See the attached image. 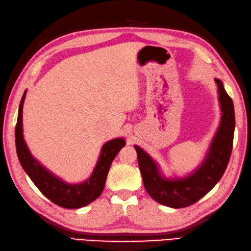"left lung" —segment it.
Returning a JSON list of instances; mask_svg holds the SVG:
<instances>
[{
    "instance_id": "8db88e82",
    "label": "left lung",
    "mask_w": 251,
    "mask_h": 251,
    "mask_svg": "<svg viewBox=\"0 0 251 251\" xmlns=\"http://www.w3.org/2000/svg\"><path fill=\"white\" fill-rule=\"evenodd\" d=\"M221 109L220 125L200 165L184 176L166 177L158 163L140 146L134 145L145 190L160 204L174 209L186 207L210 192L223 176L233 149L235 111L223 82L214 78Z\"/></svg>"
}]
</instances>
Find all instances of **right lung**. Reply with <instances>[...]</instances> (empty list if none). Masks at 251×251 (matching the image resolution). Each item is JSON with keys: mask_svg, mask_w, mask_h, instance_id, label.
Returning a JSON list of instances; mask_svg holds the SVG:
<instances>
[{"mask_svg": "<svg viewBox=\"0 0 251 251\" xmlns=\"http://www.w3.org/2000/svg\"><path fill=\"white\" fill-rule=\"evenodd\" d=\"M25 91L18 108V117L15 129L16 152L22 167L29 176L31 181L39 189L42 195L54 204L65 209H79L88 205L101 195L105 187L108 172L116 155L126 145L124 138H116L106 142L101 146L100 154L94 167L93 173L86 180L78 183L64 181L45 167L35 158L24 140L23 134V107L26 98Z\"/></svg>", "mask_w": 251, "mask_h": 251, "instance_id": "right-lung-1", "label": "right lung"}]
</instances>
